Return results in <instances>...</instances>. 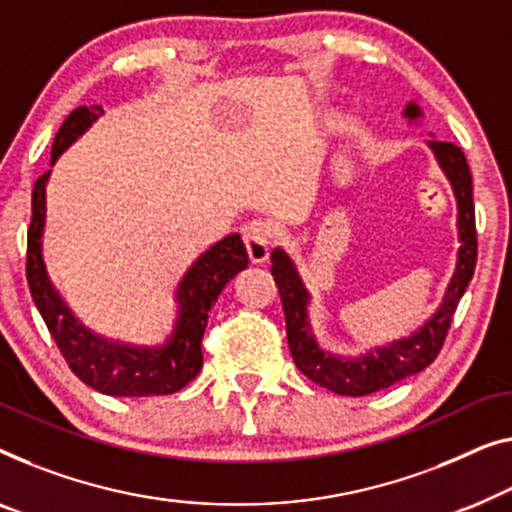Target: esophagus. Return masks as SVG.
Masks as SVG:
<instances>
[{"mask_svg":"<svg viewBox=\"0 0 512 512\" xmlns=\"http://www.w3.org/2000/svg\"><path fill=\"white\" fill-rule=\"evenodd\" d=\"M242 240L247 244V254L251 263H265L270 256L272 233L265 221H251L242 228Z\"/></svg>","mask_w":512,"mask_h":512,"instance_id":"obj_1","label":"esophagus"}]
</instances>
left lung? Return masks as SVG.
<instances>
[{
	"mask_svg": "<svg viewBox=\"0 0 512 512\" xmlns=\"http://www.w3.org/2000/svg\"><path fill=\"white\" fill-rule=\"evenodd\" d=\"M402 117L409 124H420L422 108L416 101H409L402 110ZM436 164L448 177L457 201V265L448 281L441 305L432 316L413 330L411 335L399 337L395 342L374 346L360 355H335L318 346L309 323L311 295L302 281L293 258L281 247H274L272 277L277 281L281 305L286 314V337L291 346L293 360L302 374L325 390L346 397H365L372 392L399 383L406 376L422 372L439 355L443 339L448 335L450 321L459 305L466 286L476 270L478 242H476V212H473V182L464 152L453 143L427 140Z\"/></svg>",
	"mask_w": 512,
	"mask_h": 512,
	"instance_id": "1",
	"label": "left lung"
}]
</instances>
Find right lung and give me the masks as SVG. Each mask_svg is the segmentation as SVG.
<instances>
[{
	"label": "right lung",
	"mask_w": 512,
	"mask_h": 512,
	"mask_svg": "<svg viewBox=\"0 0 512 512\" xmlns=\"http://www.w3.org/2000/svg\"><path fill=\"white\" fill-rule=\"evenodd\" d=\"M101 106H80L59 127L50 166L99 120ZM48 170L34 184L32 221L27 231V284L32 300L50 335L62 351L66 365L80 381L110 397H154L173 395L182 390L203 367L201 339L217 302L228 281L249 265L240 233L226 235L196 258L184 272L175 291L177 318L173 332L159 344H133L122 339L103 337L87 328L66 307L55 291L43 263V231H46V184Z\"/></svg>",
	"instance_id": "obj_1"
}]
</instances>
